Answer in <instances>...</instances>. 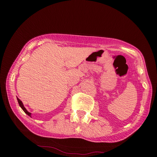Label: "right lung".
<instances>
[{"label":"right lung","instance_id":"right-lung-1","mask_svg":"<svg viewBox=\"0 0 157 157\" xmlns=\"http://www.w3.org/2000/svg\"><path fill=\"white\" fill-rule=\"evenodd\" d=\"M17 101H18V103H19V106H20V107H21L22 109H23V111H24L26 114H27L28 115H29V117H31V115H32V113H29V112H28V111H27V109H26L25 108V106H24V105H23V102L20 101V100L18 98H17Z\"/></svg>","mask_w":157,"mask_h":157}]
</instances>
